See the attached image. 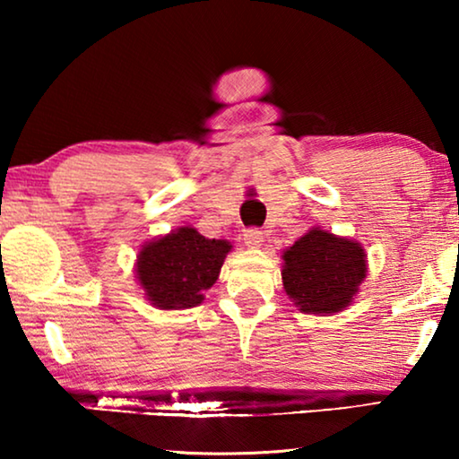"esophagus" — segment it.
<instances>
[{"label": "esophagus", "mask_w": 459, "mask_h": 459, "mask_svg": "<svg viewBox=\"0 0 459 459\" xmlns=\"http://www.w3.org/2000/svg\"><path fill=\"white\" fill-rule=\"evenodd\" d=\"M245 245L251 247V248H257L263 245V240H265V235H263V230L257 227H251L245 230Z\"/></svg>", "instance_id": "esophagus-1"}]
</instances>
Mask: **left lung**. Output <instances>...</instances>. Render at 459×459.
<instances>
[{
  "mask_svg": "<svg viewBox=\"0 0 459 459\" xmlns=\"http://www.w3.org/2000/svg\"><path fill=\"white\" fill-rule=\"evenodd\" d=\"M283 290L306 314L340 312L367 277L359 243L314 229L283 253Z\"/></svg>",
  "mask_w": 459,
  "mask_h": 459,
  "instance_id": "1",
  "label": "left lung"
}]
</instances>
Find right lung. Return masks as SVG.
Segmentation results:
<instances>
[{"label": "right lung", "mask_w": 459, "mask_h": 459, "mask_svg": "<svg viewBox=\"0 0 459 459\" xmlns=\"http://www.w3.org/2000/svg\"><path fill=\"white\" fill-rule=\"evenodd\" d=\"M229 251L227 240L206 238L198 230L182 227L139 251L137 279L153 306L194 307L202 304L204 291L219 279Z\"/></svg>", "instance_id": "obj_1"}]
</instances>
